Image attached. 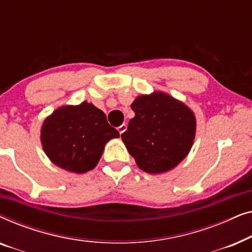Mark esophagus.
Returning <instances> with one entry per match:
<instances>
[{"label":"esophagus","mask_w":252,"mask_h":252,"mask_svg":"<svg viewBox=\"0 0 252 252\" xmlns=\"http://www.w3.org/2000/svg\"><path fill=\"white\" fill-rule=\"evenodd\" d=\"M127 129V125L126 124H122V125H120L119 127H118V132L120 133V135H122V134L125 132V130Z\"/></svg>","instance_id":"esophagus-1"}]
</instances>
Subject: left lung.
<instances>
[{
	"mask_svg": "<svg viewBox=\"0 0 252 252\" xmlns=\"http://www.w3.org/2000/svg\"><path fill=\"white\" fill-rule=\"evenodd\" d=\"M132 110L135 117L122 139L137 166L148 173H163L177 166L194 142V113L164 93L139 96Z\"/></svg>",
	"mask_w": 252,
	"mask_h": 252,
	"instance_id": "1",
	"label": "left lung"
}]
</instances>
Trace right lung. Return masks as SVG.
<instances>
[{
	"label": "right lung",
	"mask_w": 252,
	"mask_h": 252,
	"mask_svg": "<svg viewBox=\"0 0 252 252\" xmlns=\"http://www.w3.org/2000/svg\"><path fill=\"white\" fill-rule=\"evenodd\" d=\"M118 136L105 113L87 102L57 109L44 120L41 130L43 149L50 160L74 173L93 170L105 143Z\"/></svg>",
	"instance_id": "1"
}]
</instances>
